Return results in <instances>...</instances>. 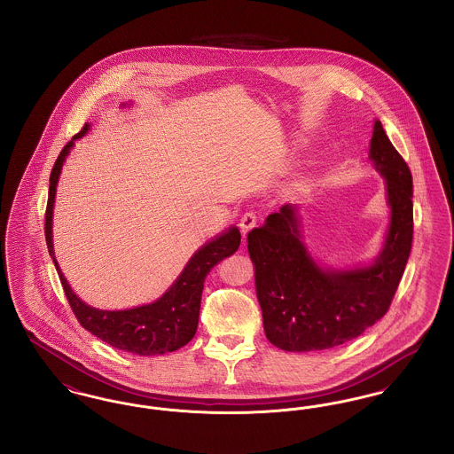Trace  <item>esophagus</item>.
I'll return each mask as SVG.
<instances>
[{"label":"esophagus","instance_id":"esophagus-1","mask_svg":"<svg viewBox=\"0 0 454 454\" xmlns=\"http://www.w3.org/2000/svg\"><path fill=\"white\" fill-rule=\"evenodd\" d=\"M257 226V215L254 211H247L241 215L239 219V230H241V235L245 237L250 230H254Z\"/></svg>","mask_w":454,"mask_h":454}]
</instances>
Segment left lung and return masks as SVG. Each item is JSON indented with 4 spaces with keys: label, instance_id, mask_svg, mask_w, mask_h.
<instances>
[{
    "label": "left lung",
    "instance_id": "8db88e82",
    "mask_svg": "<svg viewBox=\"0 0 454 454\" xmlns=\"http://www.w3.org/2000/svg\"><path fill=\"white\" fill-rule=\"evenodd\" d=\"M369 158L387 180L389 216L385 245L367 267L325 269L306 250L296 204H284L247 241L255 265L263 330L289 352L342 346L383 318L411 255V173L381 122H374Z\"/></svg>",
    "mask_w": 454,
    "mask_h": 454
}]
</instances>
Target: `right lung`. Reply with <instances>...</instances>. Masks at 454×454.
Wrapping results in <instances>:
<instances>
[{"instance_id": "right-lung-1", "label": "right lung", "mask_w": 454, "mask_h": 454, "mask_svg": "<svg viewBox=\"0 0 454 454\" xmlns=\"http://www.w3.org/2000/svg\"><path fill=\"white\" fill-rule=\"evenodd\" d=\"M88 129L90 126L85 124L83 129L74 134V137L66 145L63 152L59 153L49 178V199L45 209V241L49 255L52 257L63 284L66 300L80 325L100 340L107 342L108 346L137 356H156L173 352L194 339L199 324L204 281L215 265L237 252L241 235L237 226H231L228 231L221 233L219 237L213 238L204 247H200L192 255V259L187 262L185 269L182 270L178 279L170 286V289L154 302L121 311H106L85 304L69 287L58 265V260L54 257L52 209L56 185L66 156L73 148L74 139L85 136Z\"/></svg>"}]
</instances>
